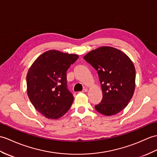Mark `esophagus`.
Listing matches in <instances>:
<instances>
[{
  "label": "esophagus",
  "instance_id": "1",
  "mask_svg": "<svg viewBox=\"0 0 157 157\" xmlns=\"http://www.w3.org/2000/svg\"><path fill=\"white\" fill-rule=\"evenodd\" d=\"M87 92V88H84V89L83 90V91H82V92H84V93H86Z\"/></svg>",
  "mask_w": 157,
  "mask_h": 157
}]
</instances>
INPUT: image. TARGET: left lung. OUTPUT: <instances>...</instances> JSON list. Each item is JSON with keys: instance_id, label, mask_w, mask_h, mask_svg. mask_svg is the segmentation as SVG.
Here are the masks:
<instances>
[{"instance_id": "obj_1", "label": "left lung", "mask_w": 157, "mask_h": 157, "mask_svg": "<svg viewBox=\"0 0 157 157\" xmlns=\"http://www.w3.org/2000/svg\"><path fill=\"white\" fill-rule=\"evenodd\" d=\"M98 72L102 100L95 105L101 114L112 116L126 107L135 89L136 71L130 58L112 47H101L83 57Z\"/></svg>"}]
</instances>
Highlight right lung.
I'll return each instance as SVG.
<instances>
[{
  "instance_id": "add662e5",
  "label": "right lung",
  "mask_w": 157,
  "mask_h": 157,
  "mask_svg": "<svg viewBox=\"0 0 157 157\" xmlns=\"http://www.w3.org/2000/svg\"><path fill=\"white\" fill-rule=\"evenodd\" d=\"M78 55L49 50L41 55L27 75V94L36 110L47 118L57 119L71 107L74 96L67 86V70Z\"/></svg>"
}]
</instances>
